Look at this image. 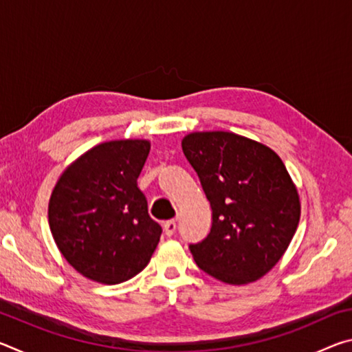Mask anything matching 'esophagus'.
Wrapping results in <instances>:
<instances>
[{
    "mask_svg": "<svg viewBox=\"0 0 352 352\" xmlns=\"http://www.w3.org/2000/svg\"><path fill=\"white\" fill-rule=\"evenodd\" d=\"M175 230H177V222L175 220H168V222L164 223V233H166V236H172L175 233Z\"/></svg>",
    "mask_w": 352,
    "mask_h": 352,
    "instance_id": "1",
    "label": "esophagus"
}]
</instances>
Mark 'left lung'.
Returning a JSON list of instances; mask_svg holds the SVG:
<instances>
[{
	"label": "left lung",
	"mask_w": 352,
	"mask_h": 352,
	"mask_svg": "<svg viewBox=\"0 0 352 352\" xmlns=\"http://www.w3.org/2000/svg\"><path fill=\"white\" fill-rule=\"evenodd\" d=\"M182 148L212 210L210 233L189 245L194 261L226 284L264 276L300 222V197L281 158L231 132L189 133Z\"/></svg>",
	"instance_id": "8db88e82"
}]
</instances>
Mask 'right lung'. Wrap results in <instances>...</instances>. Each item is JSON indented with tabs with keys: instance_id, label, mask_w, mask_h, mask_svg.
I'll list each match as a JSON object with an SVG mask.
<instances>
[{
	"instance_id": "obj_1",
	"label": "right lung",
	"mask_w": 352,
	"mask_h": 352,
	"mask_svg": "<svg viewBox=\"0 0 352 352\" xmlns=\"http://www.w3.org/2000/svg\"><path fill=\"white\" fill-rule=\"evenodd\" d=\"M151 142H102L69 166L52 190L47 217L58 250L88 279L119 284L148 264L162 226L148 216L136 178Z\"/></svg>"
}]
</instances>
